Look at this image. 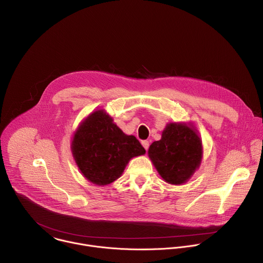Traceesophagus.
Listing matches in <instances>:
<instances>
[{
  "instance_id": "obj_1",
  "label": "esophagus",
  "mask_w": 263,
  "mask_h": 263,
  "mask_svg": "<svg viewBox=\"0 0 263 263\" xmlns=\"http://www.w3.org/2000/svg\"><path fill=\"white\" fill-rule=\"evenodd\" d=\"M141 144L143 145V147L145 148V151H147V148H148V146H149V142H148L147 140H142V141H141Z\"/></svg>"
}]
</instances>
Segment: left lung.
I'll return each instance as SVG.
<instances>
[{
  "label": "left lung",
  "mask_w": 263,
  "mask_h": 263,
  "mask_svg": "<svg viewBox=\"0 0 263 263\" xmlns=\"http://www.w3.org/2000/svg\"><path fill=\"white\" fill-rule=\"evenodd\" d=\"M202 145L197 134L183 124H169L159 141L148 148V156L160 176L169 184L181 185L198 168Z\"/></svg>",
  "instance_id": "1"
}]
</instances>
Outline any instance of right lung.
<instances>
[{
	"instance_id": "obj_1",
	"label": "right lung",
	"mask_w": 263,
	"mask_h": 263,
	"mask_svg": "<svg viewBox=\"0 0 263 263\" xmlns=\"http://www.w3.org/2000/svg\"><path fill=\"white\" fill-rule=\"evenodd\" d=\"M74 159L90 182L107 185L121 177L133 157L145 149L133 135H126L102 110L90 115L72 141Z\"/></svg>"
}]
</instances>
